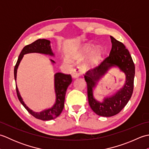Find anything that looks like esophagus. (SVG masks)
I'll return each mask as SVG.
<instances>
[{"mask_svg": "<svg viewBox=\"0 0 149 149\" xmlns=\"http://www.w3.org/2000/svg\"><path fill=\"white\" fill-rule=\"evenodd\" d=\"M83 71L80 67H76L72 72V77L73 78H77L78 77L81 76V75L83 74Z\"/></svg>", "mask_w": 149, "mask_h": 149, "instance_id": "obj_1", "label": "esophagus"}]
</instances>
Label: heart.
<instances>
[{
	"label": "heart",
	"instance_id": "1",
	"mask_svg": "<svg viewBox=\"0 0 149 149\" xmlns=\"http://www.w3.org/2000/svg\"><path fill=\"white\" fill-rule=\"evenodd\" d=\"M93 49V46L92 45H87L84 48L83 53L84 54H88L90 53L91 52V50ZM101 54H102V51L100 49H97L95 51L93 54V58L94 59H97L99 58V57L100 56Z\"/></svg>",
	"mask_w": 149,
	"mask_h": 149
}]
</instances>
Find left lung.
Listing matches in <instances>:
<instances>
[{"instance_id": "8db88e82", "label": "left lung", "mask_w": 149, "mask_h": 149, "mask_svg": "<svg viewBox=\"0 0 149 149\" xmlns=\"http://www.w3.org/2000/svg\"><path fill=\"white\" fill-rule=\"evenodd\" d=\"M112 48L109 56L84 75L87 83L88 98L90 106L97 115L109 117L119 113L130 100L133 92L135 66L129 50L123 44L110 36ZM118 66L126 75L125 86L115 94L107 97L102 102L95 100L93 89L100 79L110 68Z\"/></svg>"}]
</instances>
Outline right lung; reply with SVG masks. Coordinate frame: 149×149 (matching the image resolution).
I'll return each mask as SVG.
<instances>
[{"mask_svg": "<svg viewBox=\"0 0 149 149\" xmlns=\"http://www.w3.org/2000/svg\"><path fill=\"white\" fill-rule=\"evenodd\" d=\"M50 42L45 39H38L33 43L27 45L24 47L20 55L18 56L17 62L16 63L14 68V77L15 81L17 80V72L18 65L20 64L21 60L24 54L28 53H40L44 54H49L50 56H54V53L52 51L51 47L50 45ZM52 63H54V61L50 59ZM72 77L70 74H65L61 72H58L54 75V88L56 95V102L51 108L45 109L41 112H34L33 110L30 109L22 100V97L19 93L17 86L16 85V90H17V97L18 100L24 107L27 109L31 115H33L36 118L42 120H50L57 118L63 109L64 107V102L65 99V94L67 88L72 83Z\"/></svg>", "mask_w": 149, "mask_h": 149, "instance_id": "right-lung-1", "label": "right lung"}]
</instances>
